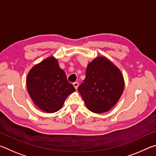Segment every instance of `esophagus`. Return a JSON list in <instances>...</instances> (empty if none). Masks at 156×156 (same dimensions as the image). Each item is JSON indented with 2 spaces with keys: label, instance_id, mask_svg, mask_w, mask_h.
Here are the masks:
<instances>
[{
  "label": "esophagus",
  "instance_id": "esophagus-1",
  "mask_svg": "<svg viewBox=\"0 0 156 156\" xmlns=\"http://www.w3.org/2000/svg\"><path fill=\"white\" fill-rule=\"evenodd\" d=\"M73 87H74V88H75L76 89H77L78 87L79 83H78V82H75V83H73Z\"/></svg>",
  "mask_w": 156,
  "mask_h": 156
}]
</instances>
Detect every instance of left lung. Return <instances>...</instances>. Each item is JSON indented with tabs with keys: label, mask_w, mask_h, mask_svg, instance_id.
Listing matches in <instances>:
<instances>
[{
	"label": "left lung",
	"mask_w": 156,
	"mask_h": 156,
	"mask_svg": "<svg viewBox=\"0 0 156 156\" xmlns=\"http://www.w3.org/2000/svg\"><path fill=\"white\" fill-rule=\"evenodd\" d=\"M124 88L125 80L119 69L106 57L98 56L89 63L78 90L89 111L101 113L115 105Z\"/></svg>",
	"instance_id": "1"
}]
</instances>
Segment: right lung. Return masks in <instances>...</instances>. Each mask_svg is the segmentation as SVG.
Returning a JSON list of instances; mask_svg holds the SVG:
<instances>
[{"label": "right lung", "instance_id": "obj_1", "mask_svg": "<svg viewBox=\"0 0 156 156\" xmlns=\"http://www.w3.org/2000/svg\"><path fill=\"white\" fill-rule=\"evenodd\" d=\"M27 88L34 103L47 113L60 110L67 97L76 91L54 56L47 58L31 69Z\"/></svg>", "mask_w": 156, "mask_h": 156}]
</instances>
